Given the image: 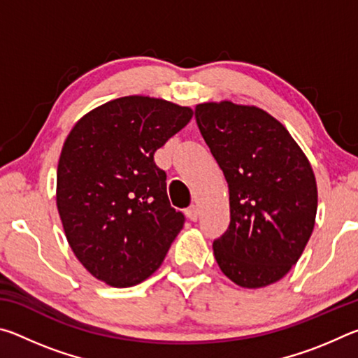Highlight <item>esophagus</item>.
Instances as JSON below:
<instances>
[{
	"mask_svg": "<svg viewBox=\"0 0 358 358\" xmlns=\"http://www.w3.org/2000/svg\"><path fill=\"white\" fill-rule=\"evenodd\" d=\"M186 216L189 217L191 221H197V217H199V211H197V207H196V205H191L189 208H186Z\"/></svg>",
	"mask_w": 358,
	"mask_h": 358,
	"instance_id": "esophagus-1",
	"label": "esophagus"
}]
</instances>
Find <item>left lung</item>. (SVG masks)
Here are the masks:
<instances>
[{"label":"left lung","mask_w":358,"mask_h":358,"mask_svg":"<svg viewBox=\"0 0 358 358\" xmlns=\"http://www.w3.org/2000/svg\"><path fill=\"white\" fill-rule=\"evenodd\" d=\"M196 121L229 185L230 224L213 241L217 265L241 287L280 281L300 259L316 221L310 161L259 107L203 102Z\"/></svg>","instance_id":"1"}]
</instances>
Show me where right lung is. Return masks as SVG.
Segmentation results:
<instances>
[{"label":"right lung","mask_w":358,"mask_h":358,"mask_svg":"<svg viewBox=\"0 0 358 358\" xmlns=\"http://www.w3.org/2000/svg\"><path fill=\"white\" fill-rule=\"evenodd\" d=\"M192 113L164 99L124 96L88 112L66 138L58 213L76 257L108 286L147 280L183 229L185 215L171 207L155 151Z\"/></svg>","instance_id":"obj_1"}]
</instances>
